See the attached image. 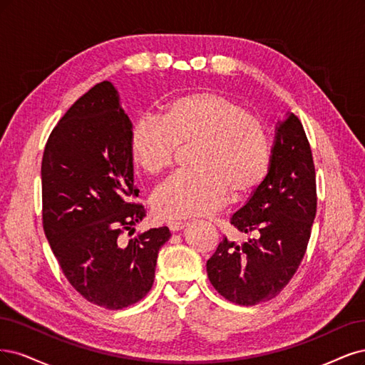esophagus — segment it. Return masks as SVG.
<instances>
[{"instance_id": "obj_1", "label": "esophagus", "mask_w": 365, "mask_h": 365, "mask_svg": "<svg viewBox=\"0 0 365 365\" xmlns=\"http://www.w3.org/2000/svg\"><path fill=\"white\" fill-rule=\"evenodd\" d=\"M187 226V221H168V227L170 230L175 232V230H182Z\"/></svg>"}]
</instances>
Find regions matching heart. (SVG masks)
<instances>
[{"mask_svg": "<svg viewBox=\"0 0 365 365\" xmlns=\"http://www.w3.org/2000/svg\"><path fill=\"white\" fill-rule=\"evenodd\" d=\"M192 170L173 175L153 194L162 218L209 214L230 200L252 195L272 159L265 124L225 93H185L162 106L159 120L139 118L128 133V151L147 175L168 170L178 148L190 147Z\"/></svg>", "mask_w": 365, "mask_h": 365, "instance_id": "1", "label": "heart"}]
</instances>
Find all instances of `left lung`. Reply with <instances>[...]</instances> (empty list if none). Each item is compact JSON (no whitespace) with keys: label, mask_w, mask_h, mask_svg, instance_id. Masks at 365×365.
<instances>
[{"label":"left lung","mask_w":365,"mask_h":365,"mask_svg":"<svg viewBox=\"0 0 365 365\" xmlns=\"http://www.w3.org/2000/svg\"><path fill=\"white\" fill-rule=\"evenodd\" d=\"M264 182L230 222L250 240L222 238L206 264L210 284L229 302L253 307L274 299L307 253L317 212L309 140L294 113L276 127Z\"/></svg>","instance_id":"obj_1"}]
</instances>
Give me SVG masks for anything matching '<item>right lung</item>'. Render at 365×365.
<instances>
[{
	"label": "right lung",
	"instance_id": "1",
	"mask_svg": "<svg viewBox=\"0 0 365 365\" xmlns=\"http://www.w3.org/2000/svg\"><path fill=\"white\" fill-rule=\"evenodd\" d=\"M132 123L118 92L101 81L57 123L42 158V225L69 284L88 302L123 309L147 296L168 227L133 235L145 217L133 203Z\"/></svg>",
	"mask_w": 365,
	"mask_h": 365
}]
</instances>
